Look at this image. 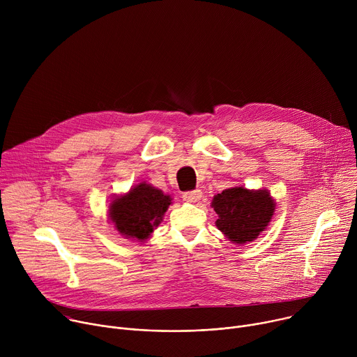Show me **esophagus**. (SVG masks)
Masks as SVG:
<instances>
[{"label":"esophagus","instance_id":"34e87169","mask_svg":"<svg viewBox=\"0 0 357 357\" xmlns=\"http://www.w3.org/2000/svg\"><path fill=\"white\" fill-rule=\"evenodd\" d=\"M182 197L189 202V203H193V202H197L200 197H202V190L200 189H195V190H189V192H185L182 195Z\"/></svg>","mask_w":357,"mask_h":357}]
</instances>
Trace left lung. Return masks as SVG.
Masks as SVG:
<instances>
[{
    "label": "left lung",
    "instance_id": "1",
    "mask_svg": "<svg viewBox=\"0 0 357 357\" xmlns=\"http://www.w3.org/2000/svg\"><path fill=\"white\" fill-rule=\"evenodd\" d=\"M218 213V229L237 244L256 240L268 226L275 211V202L266 189L248 190L243 186L225 189L212 200Z\"/></svg>",
    "mask_w": 357,
    "mask_h": 357
}]
</instances>
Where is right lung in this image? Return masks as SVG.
<instances>
[{
    "label": "right lung",
    "mask_w": 357,
    "mask_h": 357,
    "mask_svg": "<svg viewBox=\"0 0 357 357\" xmlns=\"http://www.w3.org/2000/svg\"><path fill=\"white\" fill-rule=\"evenodd\" d=\"M172 197L149 183H139L113 199L109 216L116 230L130 240L145 241L162 222Z\"/></svg>",
    "instance_id": "right-lung-1"
}]
</instances>
